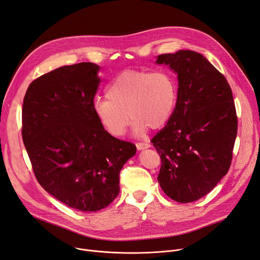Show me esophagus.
<instances>
[{"instance_id":"34e87169","label":"esophagus","mask_w":260,"mask_h":260,"mask_svg":"<svg viewBox=\"0 0 260 260\" xmlns=\"http://www.w3.org/2000/svg\"><path fill=\"white\" fill-rule=\"evenodd\" d=\"M149 147H150V144H148V143H137L138 150L147 149V148H149Z\"/></svg>"}]
</instances>
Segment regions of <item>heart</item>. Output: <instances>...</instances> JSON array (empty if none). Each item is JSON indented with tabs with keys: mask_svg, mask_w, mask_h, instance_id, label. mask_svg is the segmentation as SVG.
<instances>
[{
	"mask_svg": "<svg viewBox=\"0 0 260 260\" xmlns=\"http://www.w3.org/2000/svg\"><path fill=\"white\" fill-rule=\"evenodd\" d=\"M107 98L93 103V112L101 126L114 138L126 133L130 117L133 131L143 134L148 127H164L174 113L178 86L165 71H125L111 82Z\"/></svg>",
	"mask_w": 260,
	"mask_h": 260,
	"instance_id": "1",
	"label": "heart"
}]
</instances>
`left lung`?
<instances>
[{
	"label": "left lung",
	"instance_id": "left-lung-1",
	"mask_svg": "<svg viewBox=\"0 0 260 260\" xmlns=\"http://www.w3.org/2000/svg\"><path fill=\"white\" fill-rule=\"evenodd\" d=\"M157 64L178 74L174 113L151 140L160 156V188L180 203L199 200L230 169L237 115L225 77L193 51L157 56Z\"/></svg>",
	"mask_w": 260,
	"mask_h": 260
}]
</instances>
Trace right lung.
<instances>
[{"mask_svg": "<svg viewBox=\"0 0 260 260\" xmlns=\"http://www.w3.org/2000/svg\"><path fill=\"white\" fill-rule=\"evenodd\" d=\"M98 71L81 62L46 73L29 84L22 109L23 143L37 180L57 200L85 213L118 196L119 172L137 152L94 115Z\"/></svg>", "mask_w": 260, "mask_h": 260, "instance_id": "add662e5", "label": "right lung"}]
</instances>
